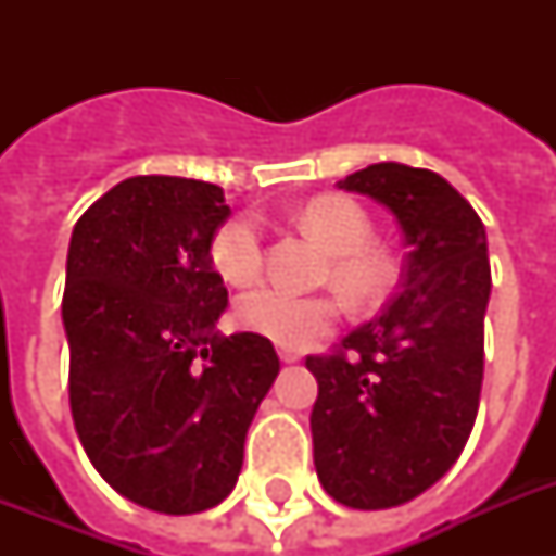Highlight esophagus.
<instances>
[{"label":"esophagus","instance_id":"esophagus-1","mask_svg":"<svg viewBox=\"0 0 556 556\" xmlns=\"http://www.w3.org/2000/svg\"><path fill=\"white\" fill-rule=\"evenodd\" d=\"M279 361H282V364H296V361H300V355H296V352H291V349H279Z\"/></svg>","mask_w":556,"mask_h":556}]
</instances>
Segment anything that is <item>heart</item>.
Returning a JSON list of instances; mask_svg holds the SVG:
<instances>
[{
    "mask_svg": "<svg viewBox=\"0 0 556 556\" xmlns=\"http://www.w3.org/2000/svg\"><path fill=\"white\" fill-rule=\"evenodd\" d=\"M303 227L331 256V282L346 296L364 303L378 294L387 265L366 248L369 218L364 210L340 195H320L300 213ZM210 260L227 282L244 286L262 268V236L253 216H230L210 244ZM236 317L244 329L268 338L282 349L300 352L326 338L338 323V303L326 294H291L282 288L262 286L239 296Z\"/></svg>",
    "mask_w": 556,
    "mask_h": 556,
    "instance_id": "1",
    "label": "heart"
}]
</instances>
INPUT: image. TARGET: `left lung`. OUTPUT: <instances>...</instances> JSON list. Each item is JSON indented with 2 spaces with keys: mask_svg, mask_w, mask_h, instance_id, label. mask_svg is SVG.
<instances>
[{
  "mask_svg": "<svg viewBox=\"0 0 556 556\" xmlns=\"http://www.w3.org/2000/svg\"><path fill=\"white\" fill-rule=\"evenodd\" d=\"M338 187L387 207L409 253L392 303L343 340L350 355L305 361L320 389L314 467L334 502L383 510L432 488L470 439L491 300L488 233L430 169L383 161Z\"/></svg>",
  "mask_w": 556,
  "mask_h": 556,
  "instance_id": "obj_1",
  "label": "left lung"
}]
</instances>
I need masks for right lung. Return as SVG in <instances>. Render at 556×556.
Returning <instances> with one entry per match:
<instances>
[{
	"instance_id": "right-lung-1",
	"label": "right lung",
	"mask_w": 556,
	"mask_h": 556,
	"mask_svg": "<svg viewBox=\"0 0 556 556\" xmlns=\"http://www.w3.org/2000/svg\"><path fill=\"white\" fill-rule=\"evenodd\" d=\"M222 187L135 176L74 225L63 326L68 397L86 456L124 500L159 514L216 508L279 375L268 338H222L227 288L210 244Z\"/></svg>"
}]
</instances>
